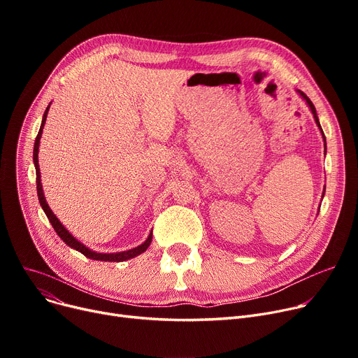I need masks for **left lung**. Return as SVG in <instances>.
Listing matches in <instances>:
<instances>
[{
    "mask_svg": "<svg viewBox=\"0 0 358 358\" xmlns=\"http://www.w3.org/2000/svg\"><path fill=\"white\" fill-rule=\"evenodd\" d=\"M299 94L300 96H302V99H305V101L308 103V106L310 107V111H312V115H313V117H315V122H316V124H317V127L321 129V134H322V138H324V142H325V149H327V141H325V135H324V130H322V127H321V123H319V119H317V115H316V108H315V106H313V103L309 100V97L306 96L305 92H302V91H299ZM324 193H325V190H324Z\"/></svg>",
    "mask_w": 358,
    "mask_h": 358,
    "instance_id": "left-lung-1",
    "label": "left lung"
}]
</instances>
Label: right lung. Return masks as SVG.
<instances>
[{
  "label": "right lung",
  "instance_id": "right-lung-1",
  "mask_svg": "<svg viewBox=\"0 0 358 358\" xmlns=\"http://www.w3.org/2000/svg\"><path fill=\"white\" fill-rule=\"evenodd\" d=\"M50 106V104H49ZM49 106L45 111L43 115V119H42V124H41V129H39V134H37L36 136V141H34V149H33V162H34V166H36V189H37V197H39V203L42 206L43 212L46 213L49 222L52 223V227L55 229V232L58 234V236L66 243L68 247L73 248L80 251L81 254H84L87 258H91V259H96V261H108V262H120V261H126V259H130V258H135L138 255H141L142 252H145L149 247V243L152 242V232L149 234L148 239L142 243V245L136 247V248H131L129 251H123V252H115V254H101V252H96V251H91L90 248H87L84 243H81L78 239H75L66 229L64 224L59 222V219L55 216V213L50 210V208L46 203V199H45V194H43V189H42V182H41V168H39V159H37V154H39V143H41V138H42V131H43V126H45V122H46V116H48V111H49Z\"/></svg>",
  "mask_w": 358,
  "mask_h": 358
}]
</instances>
